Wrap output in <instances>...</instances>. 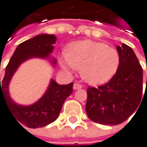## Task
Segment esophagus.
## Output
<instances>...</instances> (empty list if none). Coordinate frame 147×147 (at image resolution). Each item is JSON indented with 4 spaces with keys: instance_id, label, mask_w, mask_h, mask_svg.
I'll return each mask as SVG.
<instances>
[{
    "instance_id": "1",
    "label": "esophagus",
    "mask_w": 147,
    "mask_h": 147,
    "mask_svg": "<svg viewBox=\"0 0 147 147\" xmlns=\"http://www.w3.org/2000/svg\"><path fill=\"white\" fill-rule=\"evenodd\" d=\"M82 86L81 84L78 83H74V90H79V89H82Z\"/></svg>"
}]
</instances>
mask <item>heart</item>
I'll return each mask as SVG.
<instances>
[{
	"label": "heart",
	"mask_w": 147,
	"mask_h": 147,
	"mask_svg": "<svg viewBox=\"0 0 147 147\" xmlns=\"http://www.w3.org/2000/svg\"><path fill=\"white\" fill-rule=\"evenodd\" d=\"M119 61L116 49L93 41L73 43L59 59L64 69H81L82 78L92 85L108 82L117 71Z\"/></svg>",
	"instance_id": "obj_1"
}]
</instances>
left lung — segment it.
<instances>
[{
  "label": "left lung",
  "mask_w": 147,
  "mask_h": 147,
  "mask_svg": "<svg viewBox=\"0 0 147 147\" xmlns=\"http://www.w3.org/2000/svg\"><path fill=\"white\" fill-rule=\"evenodd\" d=\"M117 50L120 61L113 78L98 88H87V115L93 122L103 125L125 122L142 98V68L137 57L126 44L118 46Z\"/></svg>",
  "instance_id": "1"
}]
</instances>
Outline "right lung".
<instances>
[{
  "label": "right lung",
  "mask_w": 147,
  "mask_h": 147,
  "mask_svg": "<svg viewBox=\"0 0 147 147\" xmlns=\"http://www.w3.org/2000/svg\"><path fill=\"white\" fill-rule=\"evenodd\" d=\"M55 42L56 37L49 34L37 35L22 42L16 49L5 68V77L1 86V98L4 99L17 122L18 121V123L21 122L29 128L43 127L54 122L60 114L64 102L72 94L74 83L59 85L51 80L44 96L38 102L29 106L18 105L10 98L9 83L21 62L31 57H47L53 51V45ZM53 63H56V61H53Z\"/></svg>",
  "instance_id": "right-lung-1"
}]
</instances>
